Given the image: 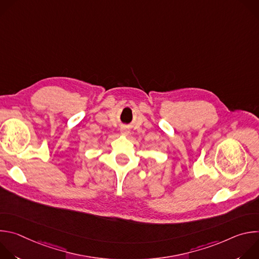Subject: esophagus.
Segmentation results:
<instances>
[{"mask_svg":"<svg viewBox=\"0 0 259 259\" xmlns=\"http://www.w3.org/2000/svg\"><path fill=\"white\" fill-rule=\"evenodd\" d=\"M121 132H122V134H128V133H129V131H128L127 128H122V129H121Z\"/></svg>","mask_w":259,"mask_h":259,"instance_id":"34e87169","label":"esophagus"}]
</instances>
